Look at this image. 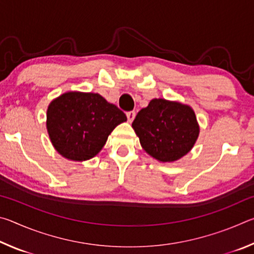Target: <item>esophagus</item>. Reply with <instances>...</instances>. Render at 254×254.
I'll return each mask as SVG.
<instances>
[{
  "mask_svg": "<svg viewBox=\"0 0 254 254\" xmlns=\"http://www.w3.org/2000/svg\"><path fill=\"white\" fill-rule=\"evenodd\" d=\"M127 121L131 123V122L133 121V120H134V118H135V112H134V111L127 112Z\"/></svg>",
  "mask_w": 254,
  "mask_h": 254,
  "instance_id": "34e87169",
  "label": "esophagus"
}]
</instances>
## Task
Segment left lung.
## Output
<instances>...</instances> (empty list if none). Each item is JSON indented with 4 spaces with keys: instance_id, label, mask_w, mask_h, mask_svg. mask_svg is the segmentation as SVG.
<instances>
[{
    "instance_id": "8db88e82",
    "label": "left lung",
    "mask_w": 254,
    "mask_h": 254,
    "mask_svg": "<svg viewBox=\"0 0 254 254\" xmlns=\"http://www.w3.org/2000/svg\"><path fill=\"white\" fill-rule=\"evenodd\" d=\"M132 127L142 149L159 162H174L186 156L199 135L194 110L165 98L150 101L136 114Z\"/></svg>"
}]
</instances>
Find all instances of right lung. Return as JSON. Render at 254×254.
Returning a JSON list of instances; mask_svg holds the SVG:
<instances>
[{"label": "right lung", "instance_id": "add662e5", "mask_svg": "<svg viewBox=\"0 0 254 254\" xmlns=\"http://www.w3.org/2000/svg\"><path fill=\"white\" fill-rule=\"evenodd\" d=\"M126 121V114L100 94L70 91L50 102L46 126L60 156L86 161L101 151L111 132Z\"/></svg>", "mask_w": 254, "mask_h": 254}]
</instances>
